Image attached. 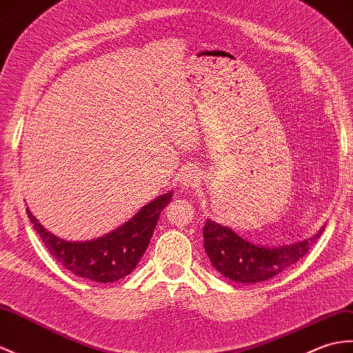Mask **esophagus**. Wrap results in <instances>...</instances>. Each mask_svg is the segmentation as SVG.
I'll return each instance as SVG.
<instances>
[{
  "label": "esophagus",
  "mask_w": 353,
  "mask_h": 353,
  "mask_svg": "<svg viewBox=\"0 0 353 353\" xmlns=\"http://www.w3.org/2000/svg\"><path fill=\"white\" fill-rule=\"evenodd\" d=\"M199 173H196L195 170H191V168H186V170H182L180 171L179 174V182H180V186L185 188V190H194V188L199 185Z\"/></svg>",
  "instance_id": "34e87169"
}]
</instances>
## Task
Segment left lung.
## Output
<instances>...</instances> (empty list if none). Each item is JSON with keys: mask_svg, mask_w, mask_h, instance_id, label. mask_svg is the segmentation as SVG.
Instances as JSON below:
<instances>
[{"mask_svg": "<svg viewBox=\"0 0 353 353\" xmlns=\"http://www.w3.org/2000/svg\"><path fill=\"white\" fill-rule=\"evenodd\" d=\"M322 232L323 227L307 241L269 248L245 241L232 228L208 219L203 237L210 263L219 274L236 283L251 284L266 281L296 263L308 252L311 245L316 243Z\"/></svg>", "mask_w": 353, "mask_h": 353, "instance_id": "8db88e82", "label": "left lung"}]
</instances>
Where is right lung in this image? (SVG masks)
I'll return each instance as SVG.
<instances>
[{
  "label": "right lung",
  "instance_id": "right-lung-1",
  "mask_svg": "<svg viewBox=\"0 0 353 353\" xmlns=\"http://www.w3.org/2000/svg\"><path fill=\"white\" fill-rule=\"evenodd\" d=\"M171 195L173 192L158 196L114 232L85 242L60 239L48 232L28 209L27 215L48 251L65 269L85 280L112 283L137 268L149 247L161 212L171 201Z\"/></svg>",
  "mask_w": 353,
  "mask_h": 353
}]
</instances>
